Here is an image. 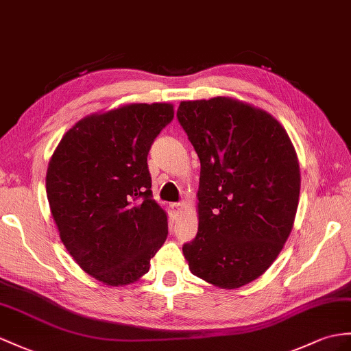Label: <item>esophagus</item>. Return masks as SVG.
Returning <instances> with one entry per match:
<instances>
[{
    "instance_id": "obj_1",
    "label": "esophagus",
    "mask_w": 351,
    "mask_h": 351,
    "mask_svg": "<svg viewBox=\"0 0 351 351\" xmlns=\"http://www.w3.org/2000/svg\"><path fill=\"white\" fill-rule=\"evenodd\" d=\"M173 208L176 210V213H182L186 208V205H184V202H176V204H173Z\"/></svg>"
}]
</instances>
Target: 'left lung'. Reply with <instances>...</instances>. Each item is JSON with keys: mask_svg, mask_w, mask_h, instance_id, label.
I'll list each match as a JSON object with an SVG mask.
<instances>
[{"mask_svg": "<svg viewBox=\"0 0 351 351\" xmlns=\"http://www.w3.org/2000/svg\"><path fill=\"white\" fill-rule=\"evenodd\" d=\"M201 160L198 234L183 245L193 276L221 289L252 283L292 232L299 160L268 111L229 97L182 101L177 110Z\"/></svg>", "mask_w": 351, "mask_h": 351, "instance_id": "left-lung-1", "label": "left lung"}]
</instances>
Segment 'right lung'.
<instances>
[{"label": "right lung", "instance_id": "right-lung-1", "mask_svg": "<svg viewBox=\"0 0 351 351\" xmlns=\"http://www.w3.org/2000/svg\"><path fill=\"white\" fill-rule=\"evenodd\" d=\"M168 102H134L80 119L49 160L46 192L65 249L107 286L138 281L168 235L147 155L173 121Z\"/></svg>", "mask_w": 351, "mask_h": 351}]
</instances>
